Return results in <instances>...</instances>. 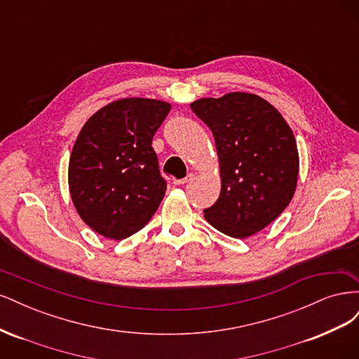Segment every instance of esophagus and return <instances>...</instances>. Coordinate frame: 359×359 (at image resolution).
Returning <instances> with one entry per match:
<instances>
[{
	"label": "esophagus",
	"instance_id": "esophagus-1",
	"mask_svg": "<svg viewBox=\"0 0 359 359\" xmlns=\"http://www.w3.org/2000/svg\"><path fill=\"white\" fill-rule=\"evenodd\" d=\"M193 178H194L193 173H189V175H187L186 178H182V180H173V184H175V186H184V184L190 182Z\"/></svg>",
	"mask_w": 359,
	"mask_h": 359
}]
</instances>
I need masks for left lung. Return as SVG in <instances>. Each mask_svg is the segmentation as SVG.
I'll use <instances>...</instances> for the list:
<instances>
[{
    "mask_svg": "<svg viewBox=\"0 0 359 359\" xmlns=\"http://www.w3.org/2000/svg\"><path fill=\"white\" fill-rule=\"evenodd\" d=\"M190 107L211 128L220 166V196L203 211L206 222L240 240L265 229L298 184V147L286 119L260 95L241 91Z\"/></svg>",
    "mask_w": 359,
    "mask_h": 359,
    "instance_id": "1",
    "label": "left lung"
}]
</instances>
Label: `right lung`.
<instances>
[{"label": "right lung", "mask_w": 359, "mask_h": 359, "mask_svg": "<svg viewBox=\"0 0 359 359\" xmlns=\"http://www.w3.org/2000/svg\"><path fill=\"white\" fill-rule=\"evenodd\" d=\"M170 107L127 97L103 106L81 128L69 160V190L94 232L121 241L156 214L166 181L151 144Z\"/></svg>", "instance_id": "add662e5"}]
</instances>
